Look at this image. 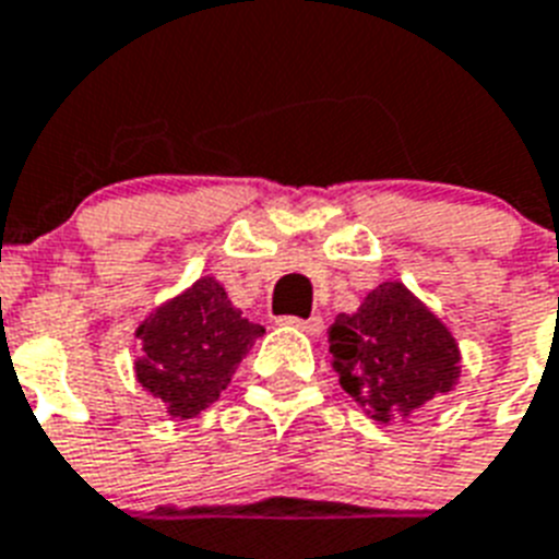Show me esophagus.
Instances as JSON below:
<instances>
[{
    "label": "esophagus",
    "mask_w": 559,
    "mask_h": 559,
    "mask_svg": "<svg viewBox=\"0 0 559 559\" xmlns=\"http://www.w3.org/2000/svg\"><path fill=\"white\" fill-rule=\"evenodd\" d=\"M283 323L297 325V329H302V332L308 334L323 332V317H308V320H302V317H283Z\"/></svg>",
    "instance_id": "esophagus-1"
}]
</instances>
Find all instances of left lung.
Wrapping results in <instances>:
<instances>
[{
	"label": "left lung",
	"instance_id": "8db88e82",
	"mask_svg": "<svg viewBox=\"0 0 559 559\" xmlns=\"http://www.w3.org/2000/svg\"><path fill=\"white\" fill-rule=\"evenodd\" d=\"M329 352L343 390L378 421L413 413L459 378L453 334L401 283L378 285L355 314H337Z\"/></svg>",
	"mask_w": 559,
	"mask_h": 559
}]
</instances>
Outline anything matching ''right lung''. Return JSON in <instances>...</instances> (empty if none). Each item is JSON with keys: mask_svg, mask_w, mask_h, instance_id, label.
I'll list each match as a JSON object with an SVG mask.
<instances>
[{"mask_svg": "<svg viewBox=\"0 0 559 559\" xmlns=\"http://www.w3.org/2000/svg\"><path fill=\"white\" fill-rule=\"evenodd\" d=\"M144 357L138 381L167 404L173 418H193L227 390L236 366L265 329L230 306L225 288L204 276L138 325Z\"/></svg>", "mask_w": 559, "mask_h": 559, "instance_id": "add662e5", "label": "right lung"}]
</instances>
